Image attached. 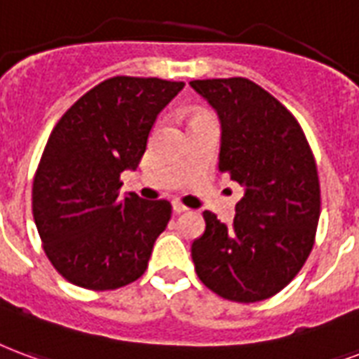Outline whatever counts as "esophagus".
<instances>
[{
	"label": "esophagus",
	"instance_id": "esophagus-1",
	"mask_svg": "<svg viewBox=\"0 0 359 359\" xmlns=\"http://www.w3.org/2000/svg\"><path fill=\"white\" fill-rule=\"evenodd\" d=\"M172 211H175V213H184V211H188V207H184L182 203H179V201H172Z\"/></svg>",
	"mask_w": 359,
	"mask_h": 359
}]
</instances>
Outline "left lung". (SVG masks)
<instances>
[{"label": "left lung", "mask_w": 359, "mask_h": 359, "mask_svg": "<svg viewBox=\"0 0 359 359\" xmlns=\"http://www.w3.org/2000/svg\"><path fill=\"white\" fill-rule=\"evenodd\" d=\"M190 87L219 116V171L243 187L232 226L203 213L205 232L192 243L196 274L222 299L264 301L299 274L314 245V156L293 114L251 79H196Z\"/></svg>", "instance_id": "8db88e82"}]
</instances>
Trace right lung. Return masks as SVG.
Listing matches in <instances>:
<instances>
[{
    "instance_id": "add662e5",
    "label": "right lung",
    "mask_w": 359,
    "mask_h": 359,
    "mask_svg": "<svg viewBox=\"0 0 359 359\" xmlns=\"http://www.w3.org/2000/svg\"><path fill=\"white\" fill-rule=\"evenodd\" d=\"M182 87L116 76L85 93L53 129L32 211L45 255L74 285L108 291L144 274L171 203L119 196V175L137 169L159 112Z\"/></svg>"
}]
</instances>
